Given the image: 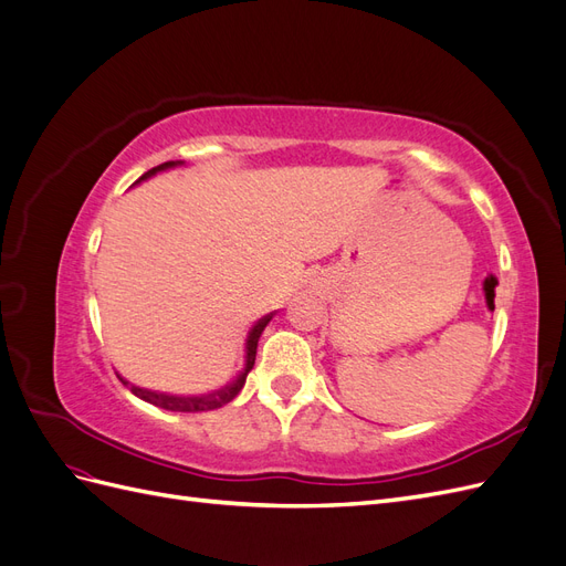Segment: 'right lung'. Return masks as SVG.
Listing matches in <instances>:
<instances>
[{"instance_id":"add662e5","label":"right lung","mask_w":566,"mask_h":566,"mask_svg":"<svg viewBox=\"0 0 566 566\" xmlns=\"http://www.w3.org/2000/svg\"><path fill=\"white\" fill-rule=\"evenodd\" d=\"M177 165H184V160H169V163H163V165H158V167H153V169H148V172H146L139 181H144V179H148V177H153V175H158V172H165V169H172V167H177ZM139 181H136V184H139ZM271 316H273V314H269V316L256 321L254 328L248 333V342H245V368H243L241 375H238V378H235L233 382H229L227 387L214 389V391H210V394H200V397H177V394L153 391V389H144V387L129 385V382L123 378V375H117V378L123 380V385H127V387L132 389L134 397H139V399H144V401H148V403H153V406H158V408H165V410H177V413H198V410H214V408L227 406L229 401H233V399L238 397V391H241L243 385H245L248 373H250L252 366H254L256 342H260V335H262V331L266 328V323L271 321Z\"/></svg>"}]
</instances>
